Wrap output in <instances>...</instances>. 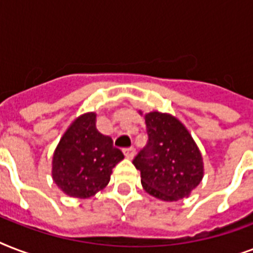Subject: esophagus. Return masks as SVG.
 I'll list each match as a JSON object with an SVG mask.
<instances>
[{"mask_svg": "<svg viewBox=\"0 0 253 253\" xmlns=\"http://www.w3.org/2000/svg\"><path fill=\"white\" fill-rule=\"evenodd\" d=\"M123 154L127 159H132L135 156V148L130 147V148H123Z\"/></svg>", "mask_w": 253, "mask_h": 253, "instance_id": "1", "label": "esophagus"}]
</instances>
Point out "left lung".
Masks as SVG:
<instances>
[{
  "label": "left lung",
  "mask_w": 253,
  "mask_h": 253,
  "mask_svg": "<svg viewBox=\"0 0 253 253\" xmlns=\"http://www.w3.org/2000/svg\"><path fill=\"white\" fill-rule=\"evenodd\" d=\"M144 119L148 143L132 162L143 188L167 202L189 197L204 177L202 155L192 135L170 114L151 111Z\"/></svg>",
  "instance_id": "1"
}]
</instances>
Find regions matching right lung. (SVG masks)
Segmentation results:
<instances>
[{
  "label": "right lung",
  "mask_w": 253,
  "mask_h": 253,
  "mask_svg": "<svg viewBox=\"0 0 253 253\" xmlns=\"http://www.w3.org/2000/svg\"><path fill=\"white\" fill-rule=\"evenodd\" d=\"M125 158L110 136L98 132L95 113L75 119L53 152L52 178L69 197L89 198L110 181L111 170Z\"/></svg>",
  "instance_id": "obj_1"
}]
</instances>
